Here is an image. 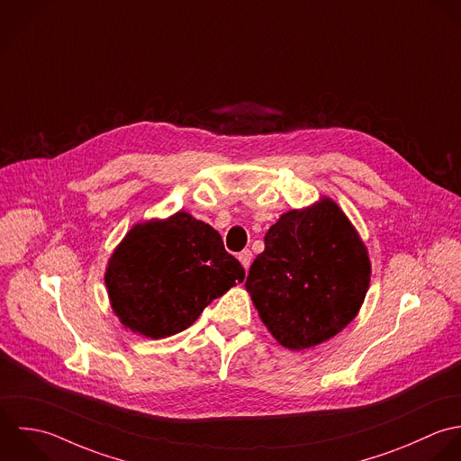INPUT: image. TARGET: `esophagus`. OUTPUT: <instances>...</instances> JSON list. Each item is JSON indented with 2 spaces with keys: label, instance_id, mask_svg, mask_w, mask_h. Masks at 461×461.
<instances>
[{
  "label": "esophagus",
  "instance_id": "34e87169",
  "mask_svg": "<svg viewBox=\"0 0 461 461\" xmlns=\"http://www.w3.org/2000/svg\"><path fill=\"white\" fill-rule=\"evenodd\" d=\"M238 259H240V263L243 265V268L249 270V267H250V263H252V252H250V250H243V252H240Z\"/></svg>",
  "mask_w": 461,
  "mask_h": 461
}]
</instances>
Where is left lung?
Masks as SVG:
<instances>
[{"label":"left lung","instance_id":"left-lung-1","mask_svg":"<svg viewBox=\"0 0 461 461\" xmlns=\"http://www.w3.org/2000/svg\"><path fill=\"white\" fill-rule=\"evenodd\" d=\"M368 285L365 243L338 203L323 196L270 227L245 288L272 336L304 350L354 320Z\"/></svg>","mask_w":461,"mask_h":461}]
</instances>
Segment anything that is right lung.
I'll return each mask as SVG.
<instances>
[{
	"label": "right lung",
	"mask_w": 461,
	"mask_h": 461,
	"mask_svg": "<svg viewBox=\"0 0 461 461\" xmlns=\"http://www.w3.org/2000/svg\"><path fill=\"white\" fill-rule=\"evenodd\" d=\"M245 270L221 236L191 214L134 225L105 272L113 311L134 332L158 339L187 329Z\"/></svg>",
	"instance_id": "add662e5"
}]
</instances>
